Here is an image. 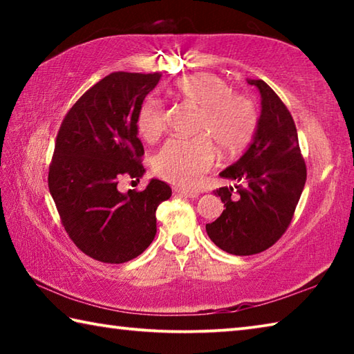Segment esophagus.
Returning <instances> with one entry per match:
<instances>
[{
  "label": "esophagus",
  "mask_w": 354,
  "mask_h": 354,
  "mask_svg": "<svg viewBox=\"0 0 354 354\" xmlns=\"http://www.w3.org/2000/svg\"><path fill=\"white\" fill-rule=\"evenodd\" d=\"M175 194L179 196H185V198H196L198 196V192L195 190H187V189H175Z\"/></svg>",
  "instance_id": "34e87169"
}]
</instances>
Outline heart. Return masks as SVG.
I'll return each instance as SVG.
<instances>
[{
	"mask_svg": "<svg viewBox=\"0 0 354 354\" xmlns=\"http://www.w3.org/2000/svg\"><path fill=\"white\" fill-rule=\"evenodd\" d=\"M169 95L196 107L195 131L190 139H171L154 159V171L165 181L192 187L211 169L215 145L223 154H234L253 140L259 112L248 95L231 91L223 77L214 73H194L176 80ZM136 127L147 142L158 140L165 131L162 106L147 100L136 113Z\"/></svg>",
	"mask_w": 354,
	"mask_h": 354,
	"instance_id": "b5f03b06",
	"label": "heart"
}]
</instances>
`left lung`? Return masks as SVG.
Segmentation results:
<instances>
[{
	"mask_svg": "<svg viewBox=\"0 0 354 354\" xmlns=\"http://www.w3.org/2000/svg\"><path fill=\"white\" fill-rule=\"evenodd\" d=\"M248 84L259 88L262 97L259 124L242 158L220 173L241 184L215 190L225 211L206 225L211 241L236 256L262 253L279 241L293 218L308 176L289 109L262 80H248Z\"/></svg>",
	"mask_w": 354,
	"mask_h": 354,
	"instance_id": "obj_1",
	"label": "left lung"
}]
</instances>
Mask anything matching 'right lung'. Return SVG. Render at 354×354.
Listing matches in <instances>:
<instances>
[{
    "instance_id": "1",
    "label": "right lung",
    "mask_w": 354,
    "mask_h": 354,
    "mask_svg": "<svg viewBox=\"0 0 354 354\" xmlns=\"http://www.w3.org/2000/svg\"><path fill=\"white\" fill-rule=\"evenodd\" d=\"M160 73L113 71L70 107L56 136L48 187L64 230L84 254L123 263L156 236V209L171 189L151 179L145 190L117 189L142 178L143 145L136 113Z\"/></svg>"
}]
</instances>
